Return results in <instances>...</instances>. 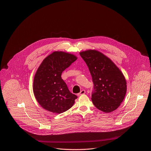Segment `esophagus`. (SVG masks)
I'll use <instances>...</instances> for the list:
<instances>
[{"label":"esophagus","instance_id":"esophagus-1","mask_svg":"<svg viewBox=\"0 0 151 151\" xmlns=\"http://www.w3.org/2000/svg\"><path fill=\"white\" fill-rule=\"evenodd\" d=\"M85 90H82V91H81L78 94V96H81V95H82V94H85Z\"/></svg>","mask_w":151,"mask_h":151}]
</instances>
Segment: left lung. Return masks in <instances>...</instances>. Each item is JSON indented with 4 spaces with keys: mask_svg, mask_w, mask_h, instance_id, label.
Listing matches in <instances>:
<instances>
[{
    "mask_svg": "<svg viewBox=\"0 0 151 151\" xmlns=\"http://www.w3.org/2000/svg\"><path fill=\"white\" fill-rule=\"evenodd\" d=\"M80 54L92 77L93 104L105 113L116 110L127 92V82L123 74L109 58L98 51H85Z\"/></svg>",
    "mask_w": 151,
    "mask_h": 151,
    "instance_id": "left-lung-1",
    "label": "left lung"
}]
</instances>
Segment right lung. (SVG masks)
I'll list each match as a JSON object with an SVG mask.
<instances>
[{"mask_svg": "<svg viewBox=\"0 0 151 151\" xmlns=\"http://www.w3.org/2000/svg\"><path fill=\"white\" fill-rule=\"evenodd\" d=\"M77 59L73 54L55 51L40 64L34 77L33 91L45 109L60 114L69 109L74 104L77 96L70 93L61 74Z\"/></svg>", "mask_w": 151, "mask_h": 151, "instance_id": "add662e5", "label": "right lung"}]
</instances>
